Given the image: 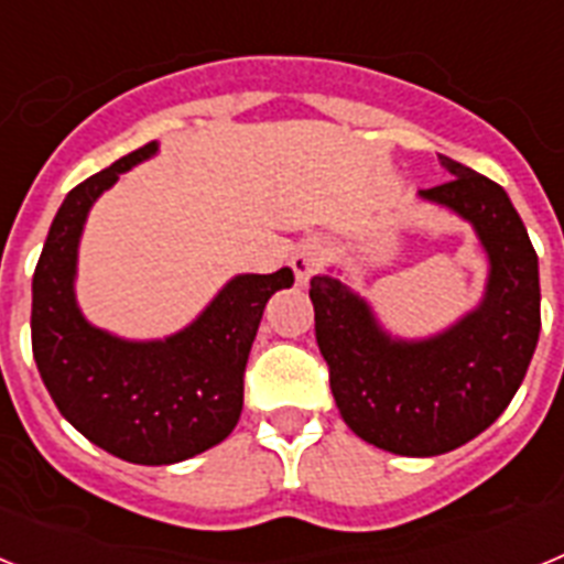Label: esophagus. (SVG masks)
Wrapping results in <instances>:
<instances>
[{
	"instance_id": "esophagus-1",
	"label": "esophagus",
	"mask_w": 564,
	"mask_h": 564,
	"mask_svg": "<svg viewBox=\"0 0 564 564\" xmlns=\"http://www.w3.org/2000/svg\"><path fill=\"white\" fill-rule=\"evenodd\" d=\"M327 253H330V248H327L325 239H305V242H299V246L293 248L291 257V268L293 273H296V282H307L313 273H318V268L325 265Z\"/></svg>"
}]
</instances>
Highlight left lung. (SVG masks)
<instances>
[{"instance_id":"1","label":"left lung","mask_w":564,"mask_h":564,"mask_svg":"<svg viewBox=\"0 0 564 564\" xmlns=\"http://www.w3.org/2000/svg\"><path fill=\"white\" fill-rule=\"evenodd\" d=\"M441 166L452 177L421 197L466 217L491 262L475 313L430 341H392L341 282L311 279L338 412L361 441L406 457L443 455L488 430L520 390L540 338V268L520 214L495 181L446 154Z\"/></svg>"}]
</instances>
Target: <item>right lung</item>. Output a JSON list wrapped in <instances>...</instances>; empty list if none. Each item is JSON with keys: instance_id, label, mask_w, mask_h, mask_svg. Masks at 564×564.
Instances as JSON below:
<instances>
[{"instance_id": "1", "label": "right lung", "mask_w": 564, "mask_h": 564, "mask_svg": "<svg viewBox=\"0 0 564 564\" xmlns=\"http://www.w3.org/2000/svg\"><path fill=\"white\" fill-rule=\"evenodd\" d=\"M154 149L143 143L67 194L33 273L30 313L33 358L58 412L87 441L141 466L181 463L231 435L265 302L293 285L288 268L231 279L192 327L166 341H121L87 325L73 296L87 212Z\"/></svg>"}]
</instances>
